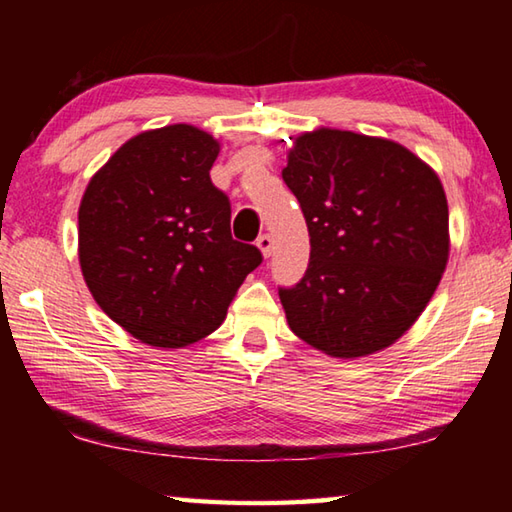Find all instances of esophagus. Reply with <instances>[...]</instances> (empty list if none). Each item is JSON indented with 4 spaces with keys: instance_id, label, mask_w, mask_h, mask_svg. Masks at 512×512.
<instances>
[{
    "instance_id": "obj_1",
    "label": "esophagus",
    "mask_w": 512,
    "mask_h": 512,
    "mask_svg": "<svg viewBox=\"0 0 512 512\" xmlns=\"http://www.w3.org/2000/svg\"><path fill=\"white\" fill-rule=\"evenodd\" d=\"M257 248L262 250L264 257H271V253H273V239H271V235H259L257 237Z\"/></svg>"
}]
</instances>
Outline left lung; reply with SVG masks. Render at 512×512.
Masks as SVG:
<instances>
[{"mask_svg":"<svg viewBox=\"0 0 512 512\" xmlns=\"http://www.w3.org/2000/svg\"><path fill=\"white\" fill-rule=\"evenodd\" d=\"M282 180L309 230V266L280 287L289 327L329 357L384 350L427 307L447 266L449 212L436 173L402 144L318 128Z\"/></svg>","mask_w":512,"mask_h":512,"instance_id":"1","label":"left lung"}]
</instances>
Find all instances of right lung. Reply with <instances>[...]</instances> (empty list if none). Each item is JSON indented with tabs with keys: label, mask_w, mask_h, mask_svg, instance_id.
I'll use <instances>...</instances> for the list:
<instances>
[{
	"label": "right lung",
	"mask_w": 512,
	"mask_h": 512,
	"mask_svg": "<svg viewBox=\"0 0 512 512\" xmlns=\"http://www.w3.org/2000/svg\"><path fill=\"white\" fill-rule=\"evenodd\" d=\"M219 142L173 124L128 140L79 207L81 271L97 305L155 348H183L223 323L262 250L232 239L230 198L210 169Z\"/></svg>",
	"instance_id": "obj_1"
}]
</instances>
